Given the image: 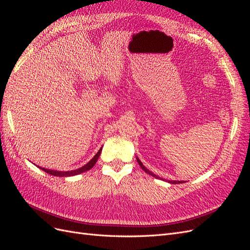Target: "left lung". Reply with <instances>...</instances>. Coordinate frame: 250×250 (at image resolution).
Listing matches in <instances>:
<instances>
[{"mask_svg": "<svg viewBox=\"0 0 250 250\" xmlns=\"http://www.w3.org/2000/svg\"><path fill=\"white\" fill-rule=\"evenodd\" d=\"M137 160H138V163H139V165H140V167H141V168H142L144 171H145L146 173H148L149 175H151V176H153V177H156V178H158V176H156L154 173H152V172L149 171L148 169H146L145 167H144V165L142 164V162L139 160V158H137ZM169 183H170V184H181V183H184V181H175V180H169Z\"/></svg>", "mask_w": 250, "mask_h": 250, "instance_id": "obj_1", "label": "left lung"}]
</instances>
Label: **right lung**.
I'll use <instances>...</instances> for the list:
<instances>
[{
	"mask_svg": "<svg viewBox=\"0 0 250 250\" xmlns=\"http://www.w3.org/2000/svg\"><path fill=\"white\" fill-rule=\"evenodd\" d=\"M102 149H100L99 151H98V153L93 157V160H90L85 166H83V167L79 168V169H76V170H73V171H54V170H49V169H44V168H41L42 171H44L48 174H51V175H54V176H59V177H65V176H73V175H77V174H80V173H83L85 172L89 169H92L95 164L97 163V160L99 158L100 156V153H101Z\"/></svg>",
	"mask_w": 250,
	"mask_h": 250,
	"instance_id": "1",
	"label": "right lung"
}]
</instances>
